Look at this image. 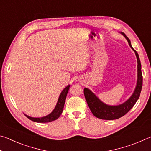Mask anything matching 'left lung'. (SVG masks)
Returning <instances> with one entry per match:
<instances>
[{"label": "left lung", "instance_id": "left-lung-1", "mask_svg": "<svg viewBox=\"0 0 151 151\" xmlns=\"http://www.w3.org/2000/svg\"><path fill=\"white\" fill-rule=\"evenodd\" d=\"M121 34L126 38L129 46L134 50L137 59V83L134 93L131 96L122 104L116 106H111L102 102L95 94L87 88H84V94L91 111L94 116L103 120H115L121 118L131 110L139 99L142 86V75L141 72V64H140L139 55L132 47L131 40L123 32Z\"/></svg>", "mask_w": 151, "mask_h": 151}]
</instances>
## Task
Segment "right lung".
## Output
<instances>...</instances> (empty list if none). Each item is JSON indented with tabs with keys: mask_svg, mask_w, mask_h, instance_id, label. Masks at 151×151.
I'll list each match as a JSON object with an SVG mask.
<instances>
[{
	"mask_svg": "<svg viewBox=\"0 0 151 151\" xmlns=\"http://www.w3.org/2000/svg\"><path fill=\"white\" fill-rule=\"evenodd\" d=\"M70 86V85H68L66 88L63 89V91L62 92H61L55 109L53 110V111L51 112V113L48 114L47 116L40 117V118H34V117L28 116L27 114H25V116H26L28 119L31 120V121L37 122H49L57 120L58 117L60 116L61 113L63 112L64 105H65L66 100V95H67L68 91L69 90Z\"/></svg>",
	"mask_w": 151,
	"mask_h": 151,
	"instance_id": "obj_1",
	"label": "right lung"
}]
</instances>
